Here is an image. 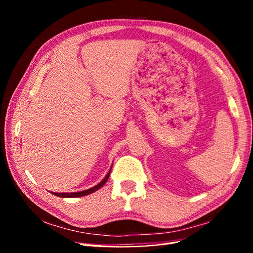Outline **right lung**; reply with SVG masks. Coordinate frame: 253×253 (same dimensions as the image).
<instances>
[{
    "mask_svg": "<svg viewBox=\"0 0 253 253\" xmlns=\"http://www.w3.org/2000/svg\"><path fill=\"white\" fill-rule=\"evenodd\" d=\"M110 170H111V169H109V172L107 173L105 178L102 179L100 183H98L97 185H95L91 188H88V190L80 191V192H72V193H55V192H52V194L55 196H59V198H80V196H85L88 194H91V193H93V192H96L97 190H99L101 186L105 185V183L107 182V179H108V177H109Z\"/></svg>",
    "mask_w": 253,
    "mask_h": 253,
    "instance_id": "add662e5",
    "label": "right lung"
}]
</instances>
